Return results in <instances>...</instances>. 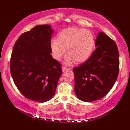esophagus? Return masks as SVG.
<instances>
[{
    "label": "esophagus",
    "mask_w": 130,
    "mask_h": 130,
    "mask_svg": "<svg viewBox=\"0 0 130 130\" xmlns=\"http://www.w3.org/2000/svg\"><path fill=\"white\" fill-rule=\"evenodd\" d=\"M62 71H68V70H70V68H66V67H62Z\"/></svg>",
    "instance_id": "34e87169"
}]
</instances>
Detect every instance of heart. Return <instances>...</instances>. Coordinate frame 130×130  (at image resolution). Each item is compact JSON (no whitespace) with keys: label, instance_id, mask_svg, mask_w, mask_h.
Masks as SVG:
<instances>
[{"label":"heart","instance_id":"heart-1","mask_svg":"<svg viewBox=\"0 0 130 130\" xmlns=\"http://www.w3.org/2000/svg\"><path fill=\"white\" fill-rule=\"evenodd\" d=\"M95 37L90 30L81 28L69 27L58 34L57 40L52 38L51 50L53 57L60 60L67 53L65 63L70 65L74 61L82 63L87 60L92 54L95 47Z\"/></svg>","mask_w":130,"mask_h":130}]
</instances>
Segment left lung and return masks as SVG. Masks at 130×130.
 Segmentation results:
<instances>
[{"label": "left lung", "mask_w": 130, "mask_h": 130, "mask_svg": "<svg viewBox=\"0 0 130 130\" xmlns=\"http://www.w3.org/2000/svg\"><path fill=\"white\" fill-rule=\"evenodd\" d=\"M92 56L73 70L74 92L80 100L90 102L104 97L114 86L119 70V54L116 43L103 32L95 40Z\"/></svg>", "instance_id": "left-lung-1"}]
</instances>
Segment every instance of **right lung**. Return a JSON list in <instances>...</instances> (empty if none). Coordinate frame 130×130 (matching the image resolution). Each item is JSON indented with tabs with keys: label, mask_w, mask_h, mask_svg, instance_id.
<instances>
[{
	"label": "right lung",
	"mask_w": 130,
	"mask_h": 130,
	"mask_svg": "<svg viewBox=\"0 0 130 130\" xmlns=\"http://www.w3.org/2000/svg\"><path fill=\"white\" fill-rule=\"evenodd\" d=\"M50 25H38L24 33L14 44L10 72L22 95L43 103L54 96L62 74L61 65L51 55L53 32Z\"/></svg>",
	"instance_id": "add662e5"
}]
</instances>
